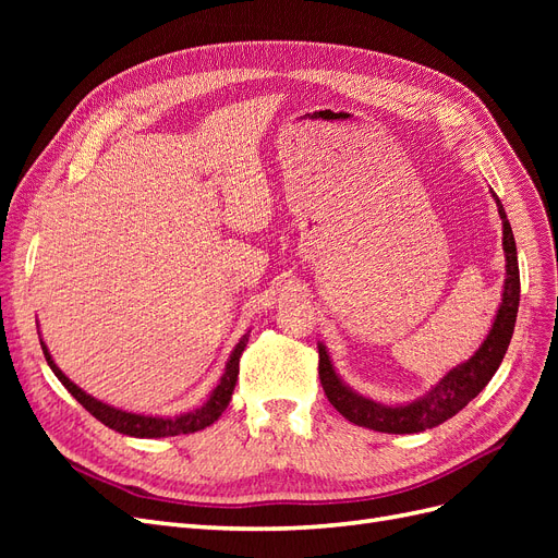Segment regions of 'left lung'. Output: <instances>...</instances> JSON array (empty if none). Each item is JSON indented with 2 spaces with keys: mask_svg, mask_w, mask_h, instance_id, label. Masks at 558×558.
<instances>
[{
  "mask_svg": "<svg viewBox=\"0 0 558 558\" xmlns=\"http://www.w3.org/2000/svg\"><path fill=\"white\" fill-rule=\"evenodd\" d=\"M494 197L498 205V214L502 218V251H505V260H508V265H505L508 267V272H505L502 302L484 344L475 351V356L470 361L449 369V373L437 381L424 398H418L410 404H396V408L351 391V388L337 377V373L332 369L326 347L318 344L320 386H324L332 408L344 418H349L351 424L365 426L369 430H379V433H396V435L435 428L445 424V421L451 418L453 414H459L472 398L480 396L482 388L496 375V369L502 363L505 351H508L512 332H514L521 286H519L514 234L508 221V214H505L496 193Z\"/></svg>",
  "mask_w": 558,
  "mask_h": 558,
  "instance_id": "left-lung-1",
  "label": "left lung"
}]
</instances>
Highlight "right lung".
Returning a JSON list of instances; mask_svg holds the SVG:
<instances>
[{
  "instance_id": "right-lung-1",
  "label": "right lung",
  "mask_w": 558,
  "mask_h": 558,
  "mask_svg": "<svg viewBox=\"0 0 558 558\" xmlns=\"http://www.w3.org/2000/svg\"><path fill=\"white\" fill-rule=\"evenodd\" d=\"M246 342H248V335H244L242 340H240V344L234 347L232 356H230V361L226 365V373H223L221 381H218V386L214 388V393L209 396V400L202 404L199 410L179 414L174 418L132 414V412L116 410V408H111V404H107V402H99L97 398L88 396L86 391H81V388L74 381H70V377L62 375V369L53 363V359H50V353H48L44 342H41V349H44L46 363L50 365V369H53L56 377L62 381V386L66 388V391H70L97 421H102L105 426H109L116 433L132 435V437H170V435H189V433H197L202 428H207V426L214 424L218 416L226 412L228 402L232 398V391H234V384H238L240 359H242V351L246 349Z\"/></svg>"
}]
</instances>
